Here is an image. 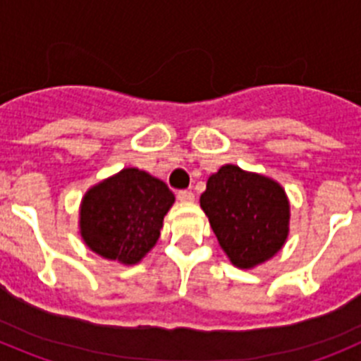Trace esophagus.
I'll use <instances>...</instances> for the list:
<instances>
[{
  "label": "esophagus",
  "instance_id": "1",
  "mask_svg": "<svg viewBox=\"0 0 361 361\" xmlns=\"http://www.w3.org/2000/svg\"><path fill=\"white\" fill-rule=\"evenodd\" d=\"M177 199L180 200V202H193V200H195V195H193V191L190 190H178Z\"/></svg>",
  "mask_w": 361,
  "mask_h": 361
}]
</instances>
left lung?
<instances>
[{"instance_id":"1","label":"left lung","mask_w":361,"mask_h":361,"mask_svg":"<svg viewBox=\"0 0 361 361\" xmlns=\"http://www.w3.org/2000/svg\"><path fill=\"white\" fill-rule=\"evenodd\" d=\"M220 247L242 269L266 262L288 238L289 202L279 183L226 164L200 195Z\"/></svg>"}]
</instances>
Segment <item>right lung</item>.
<instances>
[{"instance_id": "obj_1", "label": "right lung", "mask_w": 361, "mask_h": 361, "mask_svg": "<svg viewBox=\"0 0 361 361\" xmlns=\"http://www.w3.org/2000/svg\"><path fill=\"white\" fill-rule=\"evenodd\" d=\"M175 197L162 180L126 168L92 188L81 204V237L97 255L137 264L161 235Z\"/></svg>"}]
</instances>
